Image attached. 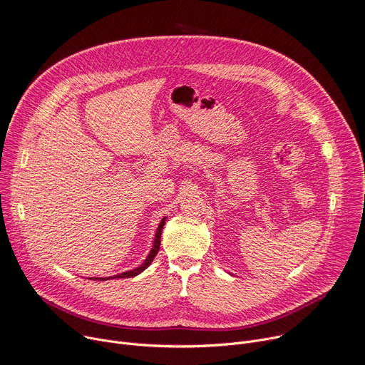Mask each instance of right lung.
I'll use <instances>...</instances> for the list:
<instances>
[{"mask_svg": "<svg viewBox=\"0 0 365 365\" xmlns=\"http://www.w3.org/2000/svg\"><path fill=\"white\" fill-rule=\"evenodd\" d=\"M164 222H165V218H163L161 220V222H160V225H158V228H157V233H155V239H154V245H153V249H151V252H150V255L147 256V259L144 260V263L141 264V267H138V268H135V269H132V271H126V272H123V274H119V275H115V277H109V278H94V279H115V278H132V277H135V275H138V274H141L148 264L153 262V259L155 257V255H157V252H158V249H160V237H161V231H163V227H164Z\"/></svg>", "mask_w": 365, "mask_h": 365, "instance_id": "obj_1", "label": "right lung"}]
</instances>
